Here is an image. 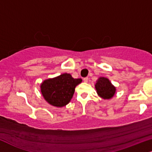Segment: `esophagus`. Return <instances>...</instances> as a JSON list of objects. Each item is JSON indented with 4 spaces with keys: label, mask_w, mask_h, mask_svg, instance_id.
Wrapping results in <instances>:
<instances>
[{
    "label": "esophagus",
    "mask_w": 152,
    "mask_h": 152,
    "mask_svg": "<svg viewBox=\"0 0 152 152\" xmlns=\"http://www.w3.org/2000/svg\"><path fill=\"white\" fill-rule=\"evenodd\" d=\"M84 82H85V83H87V82H88V77H85L84 78Z\"/></svg>",
    "instance_id": "34e87169"
}]
</instances>
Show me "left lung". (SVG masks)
Wrapping results in <instances>:
<instances>
[{
    "label": "left lung",
    "mask_w": 152,
    "mask_h": 152,
    "mask_svg": "<svg viewBox=\"0 0 152 152\" xmlns=\"http://www.w3.org/2000/svg\"><path fill=\"white\" fill-rule=\"evenodd\" d=\"M94 85L98 96L104 100L112 99L115 95L116 88L108 78L100 77Z\"/></svg>",
    "instance_id": "left-lung-1"
}]
</instances>
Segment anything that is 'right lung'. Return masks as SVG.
<instances>
[{
  "instance_id": "right-lung-1",
  "label": "right lung",
  "mask_w": 152,
  "mask_h": 152,
  "mask_svg": "<svg viewBox=\"0 0 152 152\" xmlns=\"http://www.w3.org/2000/svg\"><path fill=\"white\" fill-rule=\"evenodd\" d=\"M82 82L75 79L68 73H63L53 78H48L41 83V92L48 104L58 108L66 106L70 102L76 86Z\"/></svg>"
}]
</instances>
